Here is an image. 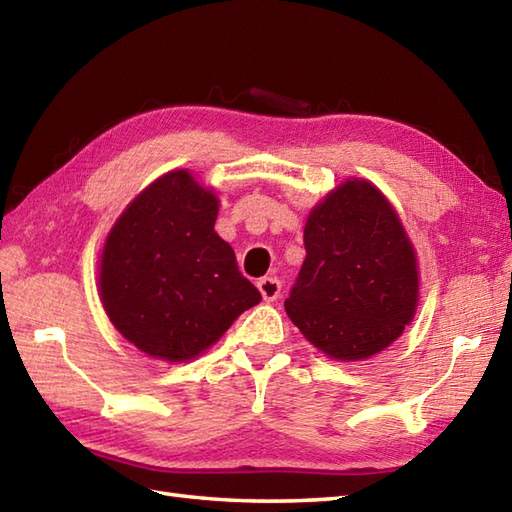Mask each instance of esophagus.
<instances>
[{
  "mask_svg": "<svg viewBox=\"0 0 512 512\" xmlns=\"http://www.w3.org/2000/svg\"><path fill=\"white\" fill-rule=\"evenodd\" d=\"M257 288L264 296V301H277L281 294V281L277 277H264L257 281Z\"/></svg>",
  "mask_w": 512,
  "mask_h": 512,
  "instance_id": "34e87169",
  "label": "esophagus"
}]
</instances>
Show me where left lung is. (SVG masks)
<instances>
[{"instance_id": "8db88e82", "label": "left lung", "mask_w": 512, "mask_h": 512, "mask_svg": "<svg viewBox=\"0 0 512 512\" xmlns=\"http://www.w3.org/2000/svg\"><path fill=\"white\" fill-rule=\"evenodd\" d=\"M305 261L285 312L329 358L355 362L395 342L419 301L417 255L379 189L349 178L307 218Z\"/></svg>"}]
</instances>
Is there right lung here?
Returning a JSON list of instances; mask_svg holds the SVG:
<instances>
[{
    "label": "right lung",
    "mask_w": 512,
    "mask_h": 512,
    "mask_svg": "<svg viewBox=\"0 0 512 512\" xmlns=\"http://www.w3.org/2000/svg\"><path fill=\"white\" fill-rule=\"evenodd\" d=\"M218 196L187 170L157 178L115 222L100 261L111 323L150 358L192 360L261 301L213 231Z\"/></svg>",
    "instance_id": "right-lung-1"
}]
</instances>
